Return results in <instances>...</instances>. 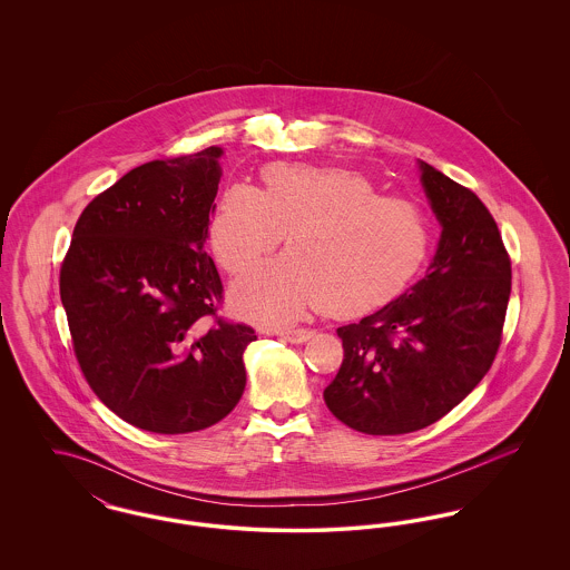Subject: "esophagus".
Wrapping results in <instances>:
<instances>
[{
  "instance_id": "esophagus-1",
  "label": "esophagus",
  "mask_w": 570,
  "mask_h": 570,
  "mask_svg": "<svg viewBox=\"0 0 570 570\" xmlns=\"http://www.w3.org/2000/svg\"><path fill=\"white\" fill-rule=\"evenodd\" d=\"M312 335H314L312 328H286V331H282V337H284L286 342H291V344H303V342H307Z\"/></svg>"
}]
</instances>
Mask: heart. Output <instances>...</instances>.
Returning a JSON list of instances; mask_svg holds the SVG:
<instances>
[{
    "instance_id": "heart-1",
    "label": "heart",
    "mask_w": 570,
    "mask_h": 570,
    "mask_svg": "<svg viewBox=\"0 0 570 570\" xmlns=\"http://www.w3.org/2000/svg\"><path fill=\"white\" fill-rule=\"evenodd\" d=\"M265 188L228 186L209 222V245L233 277L249 272L286 235L288 254L242 282L233 301L263 325H286L318 305L333 318H356L406 291L428 258L425 212L380 196L351 168L269 164Z\"/></svg>"
}]
</instances>
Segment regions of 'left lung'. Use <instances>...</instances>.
<instances>
[{
    "label": "left lung",
    "instance_id": "obj_1",
    "mask_svg": "<svg viewBox=\"0 0 570 570\" xmlns=\"http://www.w3.org/2000/svg\"><path fill=\"white\" fill-rule=\"evenodd\" d=\"M421 181L442 224L428 275L376 314L340 326L344 361L328 410L372 435L442 419L488 374L511 297V256L483 200L434 166Z\"/></svg>",
    "mask_w": 570,
    "mask_h": 570
}]
</instances>
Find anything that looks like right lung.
I'll return each instance as SVG.
<instances>
[{
  "label": "right lung",
  "instance_id": "obj_1",
  "mask_svg": "<svg viewBox=\"0 0 570 570\" xmlns=\"http://www.w3.org/2000/svg\"><path fill=\"white\" fill-rule=\"evenodd\" d=\"M219 156L207 147L132 168L82 209L59 272L87 384L154 434L205 430L244 395L256 333L217 314L224 286L203 249Z\"/></svg>",
  "mask_w": 570,
  "mask_h": 570
}]
</instances>
